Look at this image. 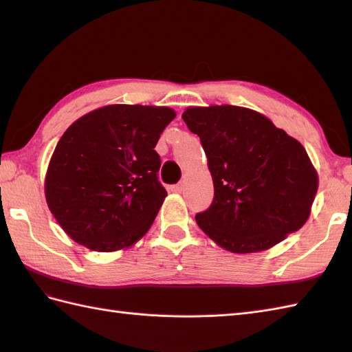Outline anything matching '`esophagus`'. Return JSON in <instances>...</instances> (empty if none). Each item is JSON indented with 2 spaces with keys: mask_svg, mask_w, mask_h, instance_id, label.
Listing matches in <instances>:
<instances>
[{
  "mask_svg": "<svg viewBox=\"0 0 352 352\" xmlns=\"http://www.w3.org/2000/svg\"><path fill=\"white\" fill-rule=\"evenodd\" d=\"M170 190H172V192H177V193H182V192L184 190V183H178V184H175V186H172Z\"/></svg>",
  "mask_w": 352,
  "mask_h": 352,
  "instance_id": "esophagus-1",
  "label": "esophagus"
}]
</instances>
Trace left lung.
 I'll return each instance as SVG.
<instances>
[{
    "mask_svg": "<svg viewBox=\"0 0 352 352\" xmlns=\"http://www.w3.org/2000/svg\"><path fill=\"white\" fill-rule=\"evenodd\" d=\"M182 118L199 136L213 178V203L195 216L212 241L258 252L304 226L318 174L300 142L245 107H189Z\"/></svg>",
    "mask_w": 352,
    "mask_h": 352,
    "instance_id": "obj_1",
    "label": "left lung"
}]
</instances>
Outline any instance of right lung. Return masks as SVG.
Wrapping results in <instances>:
<instances>
[{
  "label": "right lung",
  "mask_w": 352,
  "mask_h": 352,
  "mask_svg": "<svg viewBox=\"0 0 352 352\" xmlns=\"http://www.w3.org/2000/svg\"><path fill=\"white\" fill-rule=\"evenodd\" d=\"M174 118L169 107L113 104L63 133L48 164L45 198L72 241L111 252L146 233L168 195L154 148Z\"/></svg>",
  "instance_id": "add662e5"
}]
</instances>
